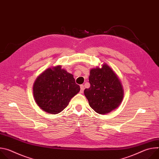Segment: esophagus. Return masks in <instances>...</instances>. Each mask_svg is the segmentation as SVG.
<instances>
[{"label": "esophagus", "instance_id": "esophagus-1", "mask_svg": "<svg viewBox=\"0 0 159 159\" xmlns=\"http://www.w3.org/2000/svg\"><path fill=\"white\" fill-rule=\"evenodd\" d=\"M80 93H83V92H84V85H80Z\"/></svg>", "mask_w": 159, "mask_h": 159}]
</instances>
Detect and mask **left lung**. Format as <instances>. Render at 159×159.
Returning a JSON list of instances; mask_svg holds the SVG:
<instances>
[{
	"instance_id": "obj_1",
	"label": "left lung",
	"mask_w": 159,
	"mask_h": 159,
	"mask_svg": "<svg viewBox=\"0 0 159 159\" xmlns=\"http://www.w3.org/2000/svg\"><path fill=\"white\" fill-rule=\"evenodd\" d=\"M89 80L90 86L84 90V95L92 109L104 115L119 107L124 90L118 76L107 64L90 69Z\"/></svg>"
}]
</instances>
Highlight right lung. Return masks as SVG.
<instances>
[{"label":"right lung","mask_w":159,"mask_h":159,"mask_svg":"<svg viewBox=\"0 0 159 159\" xmlns=\"http://www.w3.org/2000/svg\"><path fill=\"white\" fill-rule=\"evenodd\" d=\"M80 90L74 75L61 69V65L43 71L36 78L33 87L36 104L43 111L52 115L62 111Z\"/></svg>","instance_id":"obj_1"}]
</instances>
